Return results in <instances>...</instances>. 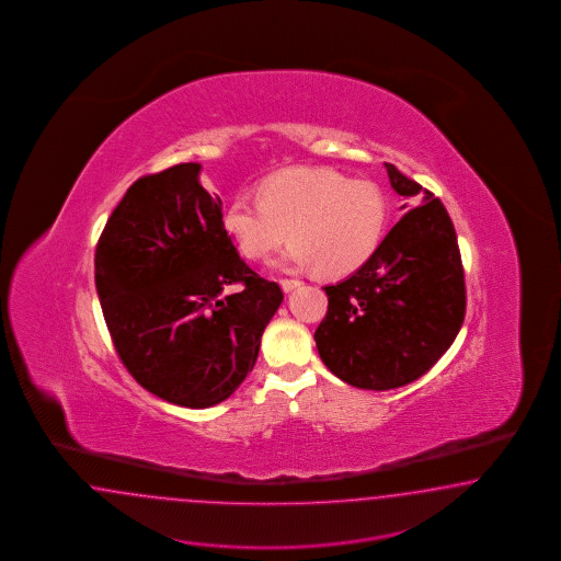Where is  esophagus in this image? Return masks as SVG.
I'll return each instance as SVG.
<instances>
[{"mask_svg": "<svg viewBox=\"0 0 561 561\" xmlns=\"http://www.w3.org/2000/svg\"><path fill=\"white\" fill-rule=\"evenodd\" d=\"M279 286H282L284 291H291V289L300 288L302 282H300V279H282Z\"/></svg>", "mask_w": 561, "mask_h": 561, "instance_id": "1", "label": "esophagus"}]
</instances>
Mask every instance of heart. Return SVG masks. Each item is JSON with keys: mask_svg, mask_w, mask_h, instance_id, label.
Here are the masks:
<instances>
[{"mask_svg": "<svg viewBox=\"0 0 561 561\" xmlns=\"http://www.w3.org/2000/svg\"><path fill=\"white\" fill-rule=\"evenodd\" d=\"M387 216V197L373 181H350L329 169H288L259 185V199L237 193L221 224L249 259L272 255L289 230L294 242L277 267H317L324 277H343L374 255Z\"/></svg>", "mask_w": 561, "mask_h": 561, "instance_id": "heart-1", "label": "heart"}]
</instances>
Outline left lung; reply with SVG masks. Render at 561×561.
Wrapping results in <instances>:
<instances>
[{"label": "left lung", "mask_w": 561, "mask_h": 561, "mask_svg": "<svg viewBox=\"0 0 561 561\" xmlns=\"http://www.w3.org/2000/svg\"><path fill=\"white\" fill-rule=\"evenodd\" d=\"M385 167L391 187L411 204L408 214L354 275L324 288L329 308L314 331L324 366L368 391L424 376L457 340L467 306L446 207L389 162Z\"/></svg>", "instance_id": "obj_1"}]
</instances>
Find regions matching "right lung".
I'll use <instances>...</instances> for the list:
<instances>
[{
	"instance_id": "add662e5",
	"label": "right lung",
	"mask_w": 561,
	"mask_h": 561,
	"mask_svg": "<svg viewBox=\"0 0 561 561\" xmlns=\"http://www.w3.org/2000/svg\"><path fill=\"white\" fill-rule=\"evenodd\" d=\"M187 162L137 179L102 230L94 279L125 368L172 405L205 409L253 370L261 335L282 305L275 282L238 255L221 199ZM240 283L237 295L225 289Z\"/></svg>"
}]
</instances>
